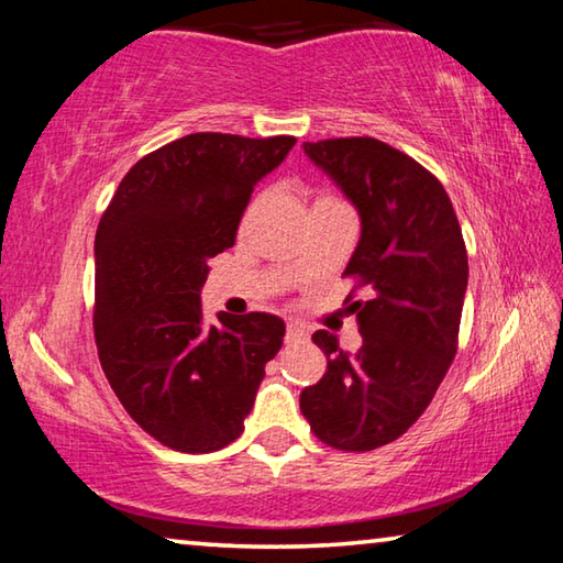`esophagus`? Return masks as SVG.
I'll return each mask as SVG.
<instances>
[{"instance_id": "esophagus-1", "label": "esophagus", "mask_w": 563, "mask_h": 563, "mask_svg": "<svg viewBox=\"0 0 563 563\" xmlns=\"http://www.w3.org/2000/svg\"><path fill=\"white\" fill-rule=\"evenodd\" d=\"M305 330L298 325V322H290L288 330H285V345H300V342H305Z\"/></svg>"}]
</instances>
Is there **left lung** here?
Here are the masks:
<instances>
[{"instance_id":"obj_1","label":"left lung","mask_w":563,"mask_h":563,"mask_svg":"<svg viewBox=\"0 0 563 563\" xmlns=\"http://www.w3.org/2000/svg\"><path fill=\"white\" fill-rule=\"evenodd\" d=\"M355 203L362 235L342 278L357 310L362 347L345 352L328 330L312 342L328 355L318 385L300 393L312 434L342 452L395 442L430 407L460 345L466 247L440 178L373 136L305 144ZM365 287L367 301L354 292Z\"/></svg>"}]
</instances>
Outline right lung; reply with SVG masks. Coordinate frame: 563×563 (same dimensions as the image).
I'll return each instance as SVG.
<instances>
[{
	"mask_svg": "<svg viewBox=\"0 0 563 563\" xmlns=\"http://www.w3.org/2000/svg\"><path fill=\"white\" fill-rule=\"evenodd\" d=\"M295 136L188 133L131 166L97 228L93 338L119 402L186 454L238 440L285 322L271 312L203 325L208 261L235 243L258 180Z\"/></svg>",
	"mask_w": 563,
	"mask_h": 563,
	"instance_id": "add662e5",
	"label": "right lung"
}]
</instances>
